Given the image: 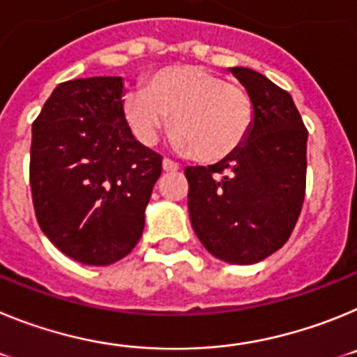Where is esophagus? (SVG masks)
I'll use <instances>...</instances> for the list:
<instances>
[{"instance_id":"34e87169","label":"esophagus","mask_w":357,"mask_h":357,"mask_svg":"<svg viewBox=\"0 0 357 357\" xmlns=\"http://www.w3.org/2000/svg\"><path fill=\"white\" fill-rule=\"evenodd\" d=\"M162 169L164 172H176V169H178V162H175V160L166 157V159L162 160Z\"/></svg>"}]
</instances>
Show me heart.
<instances>
[{"label": "heart", "instance_id": "b5f03b06", "mask_svg": "<svg viewBox=\"0 0 357 357\" xmlns=\"http://www.w3.org/2000/svg\"><path fill=\"white\" fill-rule=\"evenodd\" d=\"M123 116L144 144L155 143L172 116V134L189 157L218 162L247 141L254 125V102L245 87L202 66L159 71L123 98Z\"/></svg>", "mask_w": 357, "mask_h": 357}]
</instances>
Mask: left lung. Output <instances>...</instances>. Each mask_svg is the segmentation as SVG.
Instances as JSON below:
<instances>
[{
	"mask_svg": "<svg viewBox=\"0 0 357 357\" xmlns=\"http://www.w3.org/2000/svg\"><path fill=\"white\" fill-rule=\"evenodd\" d=\"M232 75L254 102V125L238 151L213 166H188L195 234L218 259L252 264L289 239L305 197L307 128L288 91L248 68Z\"/></svg>",
	"mask_w": 357,
	"mask_h": 357,
	"instance_id": "1",
	"label": "left lung"
}]
</instances>
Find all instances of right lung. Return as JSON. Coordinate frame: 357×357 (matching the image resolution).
I'll use <instances>...</instances> for the list:
<instances>
[{
	"instance_id": "1",
	"label": "right lung",
	"mask_w": 357,
	"mask_h": 357,
	"mask_svg": "<svg viewBox=\"0 0 357 357\" xmlns=\"http://www.w3.org/2000/svg\"><path fill=\"white\" fill-rule=\"evenodd\" d=\"M123 78L62 82L31 125L30 188L37 223L68 257L105 266L130 254L162 172L123 116Z\"/></svg>"
}]
</instances>
